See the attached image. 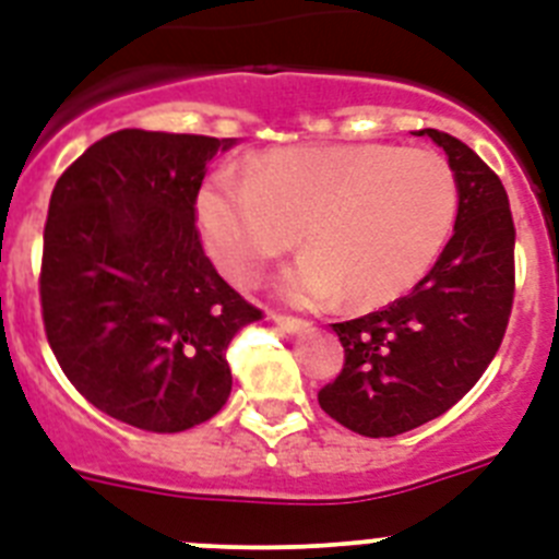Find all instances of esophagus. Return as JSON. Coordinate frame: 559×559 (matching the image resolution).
Segmentation results:
<instances>
[{
  "mask_svg": "<svg viewBox=\"0 0 559 559\" xmlns=\"http://www.w3.org/2000/svg\"><path fill=\"white\" fill-rule=\"evenodd\" d=\"M271 322L280 330H285V333H302V330L310 328V322H305V319H296V316L285 313H271Z\"/></svg>",
  "mask_w": 559,
  "mask_h": 559,
  "instance_id": "esophagus-1",
  "label": "esophagus"
}]
</instances>
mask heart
I'll list each match as a JSON object with an SVG mask.
<instances>
[{
	"label": "heart",
	"mask_w": 559,
	"mask_h": 559,
	"mask_svg": "<svg viewBox=\"0 0 559 559\" xmlns=\"http://www.w3.org/2000/svg\"><path fill=\"white\" fill-rule=\"evenodd\" d=\"M456 210L445 156L380 142L271 147L246 176L221 170L199 192L201 235L226 276L257 283L299 229L308 254L276 288L288 302L338 299L347 310L383 308L412 290L445 249Z\"/></svg>",
	"instance_id": "1"
}]
</instances>
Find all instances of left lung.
Listing matches in <instances>:
<instances>
[{
  "label": "left lung",
  "instance_id": "1",
  "mask_svg": "<svg viewBox=\"0 0 559 559\" xmlns=\"http://www.w3.org/2000/svg\"><path fill=\"white\" fill-rule=\"evenodd\" d=\"M417 136H431L456 173L453 237L412 294L333 324L344 367L319 392L324 414L372 439L456 406L496 358L515 299V224L501 179L451 133Z\"/></svg>",
  "mask_w": 559,
  "mask_h": 559
}]
</instances>
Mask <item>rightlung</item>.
<instances>
[{"label": "right lung", "instance_id": "1", "mask_svg": "<svg viewBox=\"0 0 559 559\" xmlns=\"http://www.w3.org/2000/svg\"><path fill=\"white\" fill-rule=\"evenodd\" d=\"M231 140L122 128L78 156L49 199L38 294L69 383L133 428L201 426L231 392L226 349L263 310L201 246L206 162Z\"/></svg>", "mask_w": 559, "mask_h": 559}]
</instances>
